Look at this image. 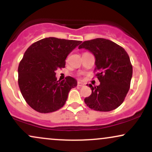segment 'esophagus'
Returning a JSON list of instances; mask_svg holds the SVG:
<instances>
[{
    "label": "esophagus",
    "mask_w": 152,
    "mask_h": 152,
    "mask_svg": "<svg viewBox=\"0 0 152 152\" xmlns=\"http://www.w3.org/2000/svg\"><path fill=\"white\" fill-rule=\"evenodd\" d=\"M77 86H79V87H81V86H84V83H81V82L78 81V83H77Z\"/></svg>",
    "instance_id": "obj_1"
}]
</instances>
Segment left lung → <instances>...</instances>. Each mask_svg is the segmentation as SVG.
Here are the masks:
<instances>
[{
  "instance_id": "obj_1",
  "label": "left lung",
  "mask_w": 152,
  "mask_h": 152,
  "mask_svg": "<svg viewBox=\"0 0 152 152\" xmlns=\"http://www.w3.org/2000/svg\"><path fill=\"white\" fill-rule=\"evenodd\" d=\"M78 48L90 50L96 58V76L100 85L91 88V94L84 99L90 109L110 111L118 108L124 101L132 77V63L124 48L116 43L96 38L83 41Z\"/></svg>"
}]
</instances>
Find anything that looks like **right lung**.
<instances>
[{
	"label": "right lung",
	"mask_w": 152,
	"mask_h": 152,
	"mask_svg": "<svg viewBox=\"0 0 152 152\" xmlns=\"http://www.w3.org/2000/svg\"><path fill=\"white\" fill-rule=\"evenodd\" d=\"M81 42L49 37L34 43L26 50L18 66V82L23 97L35 111L53 112L65 104L77 81L71 76L57 81L55 71L65 67L67 56Z\"/></svg>",
	"instance_id": "right-lung-1"
}]
</instances>
